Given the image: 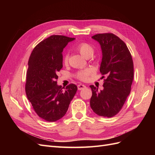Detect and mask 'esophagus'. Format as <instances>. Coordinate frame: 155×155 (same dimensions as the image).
Instances as JSON below:
<instances>
[{
  "mask_svg": "<svg viewBox=\"0 0 155 155\" xmlns=\"http://www.w3.org/2000/svg\"><path fill=\"white\" fill-rule=\"evenodd\" d=\"M85 87H86V86L84 85H82V84H79V85H78V88L79 91H81V90H82V89L85 88Z\"/></svg>",
  "mask_w": 155,
  "mask_h": 155,
  "instance_id": "34e87169",
  "label": "esophagus"
}]
</instances>
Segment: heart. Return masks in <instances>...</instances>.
Instances as JSON below:
<instances>
[{
	"mask_svg": "<svg viewBox=\"0 0 155 155\" xmlns=\"http://www.w3.org/2000/svg\"><path fill=\"white\" fill-rule=\"evenodd\" d=\"M76 50L78 51V52L80 53L81 55H83V57H85L86 58L91 57L94 54V51L93 46L92 45H91L90 44H88L87 43H85V42H83V43L78 44L76 46ZM68 59V54H65L63 58V61L64 63H67ZM93 72H94V70L91 67H88L78 72L76 74V77L77 79H79V80L83 81H86L88 80L89 77H90L93 74Z\"/></svg>",
	"mask_w": 155,
	"mask_h": 155,
	"instance_id": "b5f03b06",
	"label": "heart"
}]
</instances>
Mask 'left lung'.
<instances>
[{
    "mask_svg": "<svg viewBox=\"0 0 155 155\" xmlns=\"http://www.w3.org/2000/svg\"><path fill=\"white\" fill-rule=\"evenodd\" d=\"M92 38L101 45L102 61L100 71L104 79V90L91 85L90 105L96 114L111 118L123 107L130 92L134 77L132 55L124 42L112 33L97 34Z\"/></svg>",
    "mask_w": 155,
    "mask_h": 155,
    "instance_id": "1",
    "label": "left lung"
}]
</instances>
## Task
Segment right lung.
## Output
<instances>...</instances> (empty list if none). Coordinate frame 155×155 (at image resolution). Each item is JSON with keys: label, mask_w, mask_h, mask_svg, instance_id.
I'll return each instance as SVG.
<instances>
[{"label": "right lung", "mask_w": 155, "mask_h": 155, "mask_svg": "<svg viewBox=\"0 0 155 155\" xmlns=\"http://www.w3.org/2000/svg\"><path fill=\"white\" fill-rule=\"evenodd\" d=\"M74 39L51 35L36 45L30 56L25 91L36 114L45 121L53 122L63 118L77 92L74 84H69L64 91L57 85L58 72L63 67V48Z\"/></svg>", "instance_id": "obj_1"}]
</instances>
